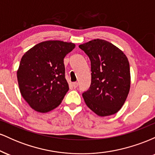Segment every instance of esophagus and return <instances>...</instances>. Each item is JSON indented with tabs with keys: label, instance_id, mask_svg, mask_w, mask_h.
Masks as SVG:
<instances>
[{
	"label": "esophagus",
	"instance_id": "1",
	"mask_svg": "<svg viewBox=\"0 0 155 155\" xmlns=\"http://www.w3.org/2000/svg\"><path fill=\"white\" fill-rule=\"evenodd\" d=\"M72 85H73V87H74V88H76L78 87V83L77 82H74L72 84Z\"/></svg>",
	"mask_w": 155,
	"mask_h": 155
}]
</instances>
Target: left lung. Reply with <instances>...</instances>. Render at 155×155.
Segmentation results:
<instances>
[{
	"label": "left lung",
	"mask_w": 155,
	"mask_h": 155,
	"mask_svg": "<svg viewBox=\"0 0 155 155\" xmlns=\"http://www.w3.org/2000/svg\"><path fill=\"white\" fill-rule=\"evenodd\" d=\"M91 62V84L82 94L85 104L100 117L113 115L122 107L130 87L129 61L121 49L106 40L80 44Z\"/></svg>",
	"instance_id": "8db88e82"
}]
</instances>
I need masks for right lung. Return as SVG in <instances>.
Segmentation results:
<instances>
[{
	"label": "right lung",
	"instance_id": "add662e5",
	"mask_svg": "<svg viewBox=\"0 0 155 155\" xmlns=\"http://www.w3.org/2000/svg\"><path fill=\"white\" fill-rule=\"evenodd\" d=\"M75 47L71 42L46 41L22 56L17 72L19 88L35 111L47 113L61 104L69 90L63 60Z\"/></svg>",
	"mask_w": 155,
	"mask_h": 155
}]
</instances>
